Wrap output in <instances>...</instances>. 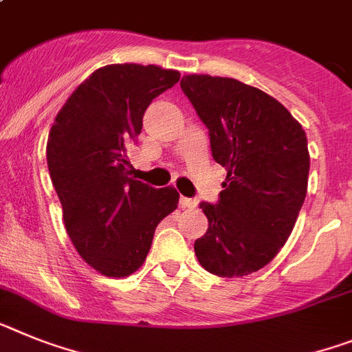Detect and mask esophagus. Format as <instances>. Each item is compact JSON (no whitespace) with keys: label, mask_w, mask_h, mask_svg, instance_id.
Masks as SVG:
<instances>
[{"label":"esophagus","mask_w":352,"mask_h":352,"mask_svg":"<svg viewBox=\"0 0 352 352\" xmlns=\"http://www.w3.org/2000/svg\"><path fill=\"white\" fill-rule=\"evenodd\" d=\"M179 206H182V208H194V206H196V201L192 199V197L182 196L179 197Z\"/></svg>","instance_id":"esophagus-1"}]
</instances>
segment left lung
I'll return each mask as SVG.
<instances>
[{"mask_svg":"<svg viewBox=\"0 0 352 352\" xmlns=\"http://www.w3.org/2000/svg\"><path fill=\"white\" fill-rule=\"evenodd\" d=\"M179 85L208 128L213 160L228 170L217 203H199L208 230L194 251L212 274L248 276L292 233L308 187L306 133L279 101L239 80L188 74Z\"/></svg>","mask_w":352,"mask_h":352,"instance_id":"left-lung-1","label":"left lung"}]
</instances>
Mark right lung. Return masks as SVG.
Instances as JSON below:
<instances>
[{"label":"right lung","instance_id":"obj_1","mask_svg":"<svg viewBox=\"0 0 352 352\" xmlns=\"http://www.w3.org/2000/svg\"><path fill=\"white\" fill-rule=\"evenodd\" d=\"M178 80V71L158 65H104L51 126L47 169L67 235L80 256L110 278L142 265L158 222L178 208V192L131 178L128 158L147 107Z\"/></svg>","mask_w":352,"mask_h":352}]
</instances>
